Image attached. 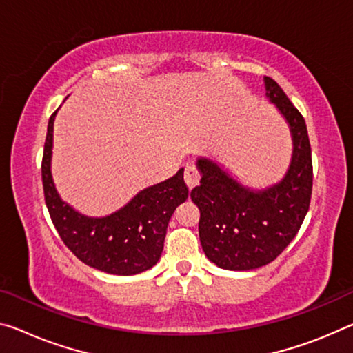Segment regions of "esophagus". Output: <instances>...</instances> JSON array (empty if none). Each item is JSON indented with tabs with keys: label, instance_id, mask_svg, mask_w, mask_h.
<instances>
[{
	"label": "esophagus",
	"instance_id": "esophagus-1",
	"mask_svg": "<svg viewBox=\"0 0 353 353\" xmlns=\"http://www.w3.org/2000/svg\"><path fill=\"white\" fill-rule=\"evenodd\" d=\"M183 179H185V183L187 187L192 190L196 185H199V179H201V174L199 171L196 170V166L194 165H187L185 166V174H183Z\"/></svg>",
	"mask_w": 353,
	"mask_h": 353
}]
</instances>
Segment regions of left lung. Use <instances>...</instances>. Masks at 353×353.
Masks as SVG:
<instances>
[{"instance_id": "1", "label": "left lung", "mask_w": 353, "mask_h": 353, "mask_svg": "<svg viewBox=\"0 0 353 353\" xmlns=\"http://www.w3.org/2000/svg\"><path fill=\"white\" fill-rule=\"evenodd\" d=\"M265 96L289 124L294 150L281 181L245 187L210 159H198L201 182L190 193L198 205L199 240L209 261L226 270H253L275 261L297 236L312 192L311 144L303 116L270 77Z\"/></svg>"}]
</instances>
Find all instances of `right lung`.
<instances>
[{"instance_id":"add662e5","label":"right lung","mask_w":353,"mask_h":353,"mask_svg":"<svg viewBox=\"0 0 353 353\" xmlns=\"http://www.w3.org/2000/svg\"><path fill=\"white\" fill-rule=\"evenodd\" d=\"M50 116L42 157V183L52 221L65 247L86 265L111 275L149 270L163 251L166 228L176 207L188 198L181 168L165 182L139 192L130 203L102 218L86 216L64 203L52 177L53 122Z\"/></svg>"}]
</instances>
